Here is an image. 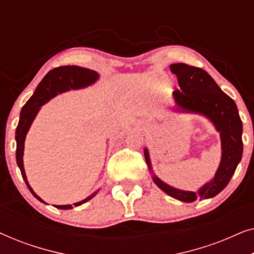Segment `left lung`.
Returning <instances> with one entry per match:
<instances>
[{"label": "left lung", "mask_w": 254, "mask_h": 254, "mask_svg": "<svg viewBox=\"0 0 254 254\" xmlns=\"http://www.w3.org/2000/svg\"><path fill=\"white\" fill-rule=\"evenodd\" d=\"M171 71L178 78L180 90L173 91L179 112L199 113L207 117L220 131L222 143V158L215 177L203 185L197 192L182 190L168 185L157 177L152 179L159 189L183 202H193L196 199H209L217 195L230 182L243 155V124L236 103L227 93L222 91L216 82L203 69L185 64L170 65ZM144 157L151 171L148 149H144Z\"/></svg>", "instance_id": "obj_1"}]
</instances>
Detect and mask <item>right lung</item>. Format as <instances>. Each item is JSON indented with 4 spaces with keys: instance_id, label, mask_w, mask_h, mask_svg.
<instances>
[{
    "instance_id": "right-lung-1",
    "label": "right lung",
    "mask_w": 254,
    "mask_h": 254,
    "mask_svg": "<svg viewBox=\"0 0 254 254\" xmlns=\"http://www.w3.org/2000/svg\"><path fill=\"white\" fill-rule=\"evenodd\" d=\"M99 75L97 74L95 70H90V69L78 67V65H62V67L54 68L53 70L48 71L47 75L43 78V81L39 83L37 86L36 91L32 95V97L27 100L25 105L23 106L22 111H20L19 123L18 126L16 128V161L17 165L20 169V173L25 182L27 189L30 192L37 197L38 200L44 202L33 190L31 189L26 179L25 171H24L23 165V154H24V142H25V137L27 131H29L31 125H32L34 118L39 112L40 107L46 104L48 100L53 98L58 95V93H62L69 90H76L82 89L85 86L91 85L98 79ZM95 192L92 195L86 197V199L79 201V202L74 203L75 207L81 206L82 203L86 202L90 199H92L96 195ZM45 203V202H44ZM59 209H70L72 208V204H64V206H55Z\"/></svg>"
}]
</instances>
